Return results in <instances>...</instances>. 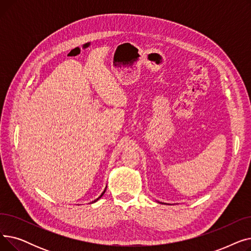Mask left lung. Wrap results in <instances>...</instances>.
<instances>
[{"instance_id": "1", "label": "left lung", "mask_w": 251, "mask_h": 251, "mask_svg": "<svg viewBox=\"0 0 251 251\" xmlns=\"http://www.w3.org/2000/svg\"><path fill=\"white\" fill-rule=\"evenodd\" d=\"M160 202V201H159ZM160 203H164V202H160ZM165 204H167V203H165Z\"/></svg>"}]
</instances>
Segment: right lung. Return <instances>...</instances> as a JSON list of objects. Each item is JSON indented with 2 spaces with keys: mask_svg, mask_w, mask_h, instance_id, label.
I'll return each mask as SVG.
<instances>
[{
  "mask_svg": "<svg viewBox=\"0 0 251 251\" xmlns=\"http://www.w3.org/2000/svg\"><path fill=\"white\" fill-rule=\"evenodd\" d=\"M105 189H107V187H105ZM105 189H104V190H103V192H102V193H101V194H100V196H99V199H97V200H95V201H92V202H96V201H99V200H100V197H101V196H102V195H103V193H104V191H105Z\"/></svg>",
  "mask_w": 251,
  "mask_h": 251,
  "instance_id": "add662e5",
  "label": "right lung"
}]
</instances>
